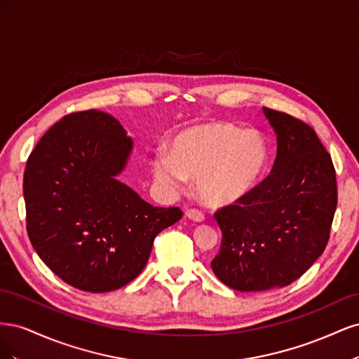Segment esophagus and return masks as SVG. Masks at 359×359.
Wrapping results in <instances>:
<instances>
[{
	"label": "esophagus",
	"instance_id": "34e87169",
	"mask_svg": "<svg viewBox=\"0 0 359 359\" xmlns=\"http://www.w3.org/2000/svg\"><path fill=\"white\" fill-rule=\"evenodd\" d=\"M186 217H189L190 220H194V222H203L205 220V215L201 210L198 208H189L186 211Z\"/></svg>",
	"mask_w": 359,
	"mask_h": 359
}]
</instances>
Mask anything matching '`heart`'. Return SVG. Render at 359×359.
Here are the masks:
<instances>
[{"instance_id": "1", "label": "heart", "mask_w": 359, "mask_h": 359, "mask_svg": "<svg viewBox=\"0 0 359 359\" xmlns=\"http://www.w3.org/2000/svg\"><path fill=\"white\" fill-rule=\"evenodd\" d=\"M266 160V142L255 130L205 123L177 135L170 157L160 154L154 160V173L172 189H180L186 178L198 180L201 199L223 206L243 199L257 186Z\"/></svg>"}]
</instances>
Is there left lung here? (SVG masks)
Returning <instances> with one entry per match:
<instances>
[{"label":"left lung","mask_w":359,"mask_h":359,"mask_svg":"<svg viewBox=\"0 0 359 359\" xmlns=\"http://www.w3.org/2000/svg\"><path fill=\"white\" fill-rule=\"evenodd\" d=\"M277 133L269 175L247 196L214 212L222 244L211 268L241 292L283 287L316 262L337 208L331 156L311 126L264 107Z\"/></svg>","instance_id":"8db88e82"}]
</instances>
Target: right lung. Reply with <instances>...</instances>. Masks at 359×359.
I'll list each match as a JSON object with an SVG mask.
<instances>
[{"label": "right lung", "mask_w": 359, "mask_h": 359, "mask_svg": "<svg viewBox=\"0 0 359 359\" xmlns=\"http://www.w3.org/2000/svg\"><path fill=\"white\" fill-rule=\"evenodd\" d=\"M132 139L114 116H62L31 151L24 172L27 232L40 259L67 285L102 293L145 268L156 236L177 223L180 206L157 208L115 177Z\"/></svg>", "instance_id": "obj_1"}]
</instances>
